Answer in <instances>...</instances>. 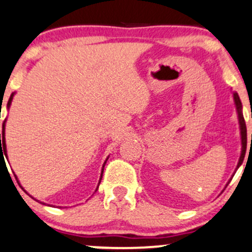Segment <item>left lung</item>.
I'll return each mask as SVG.
<instances>
[{"instance_id":"left-lung-1","label":"left lung","mask_w":252,"mask_h":252,"mask_svg":"<svg viewBox=\"0 0 252 252\" xmlns=\"http://www.w3.org/2000/svg\"><path fill=\"white\" fill-rule=\"evenodd\" d=\"M233 99H234V104H235V109H237V114H238V121H239V128H240V138H242V153H240V158H239V161H238L237 168L240 167V165L243 164L244 161V158H245V153H246V143H248V137H246V125H245V120H244V116H243V105L242 102H240V98L238 95L237 92H233ZM252 139V136H251ZM234 176V173H233ZM230 181V180H229ZM229 183V182H228ZM227 183V184H228ZM227 187V186H225Z\"/></svg>"}]
</instances>
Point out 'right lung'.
<instances>
[{
  "mask_svg": "<svg viewBox=\"0 0 252 252\" xmlns=\"http://www.w3.org/2000/svg\"><path fill=\"white\" fill-rule=\"evenodd\" d=\"M13 97H14V93H12V94H10L8 103H7V109H9L10 104H12ZM4 124H6V120H4L3 125H2V133H0V141L2 139V143L0 142V149H1V153H4V155H7V149H6V137H4ZM2 146L4 147L3 152H1ZM1 153H0V154H1ZM107 160H108V158H107ZM107 160H105V162H107ZM105 162H104V165H105ZM104 165H103V167H104ZM14 176H15V175H14ZM102 176H103V168H102V173H100V180H102ZM15 180H17L18 184H19V186H20V183H19V181H18L17 176H15ZM100 180H99V183H100ZM98 186H99V184H98ZM20 187H22V186H20ZM22 189H24V188H23V187H22ZM97 189H98V187H97ZM97 189H95V190H97ZM35 200H36V199H35ZM36 201H38V200H36ZM42 204H45V203H42Z\"/></svg>",
  "mask_w": 252,
  "mask_h": 252,
  "instance_id": "right-lung-1",
  "label": "right lung"
}]
</instances>
